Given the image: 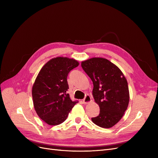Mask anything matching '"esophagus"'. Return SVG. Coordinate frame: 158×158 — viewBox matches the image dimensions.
I'll return each instance as SVG.
<instances>
[{
  "mask_svg": "<svg viewBox=\"0 0 158 158\" xmlns=\"http://www.w3.org/2000/svg\"><path fill=\"white\" fill-rule=\"evenodd\" d=\"M91 102H92V98H91L90 95H85V97L83 99V103L84 104H87V103H89Z\"/></svg>",
  "mask_w": 158,
  "mask_h": 158,
  "instance_id": "1",
  "label": "esophagus"
}]
</instances>
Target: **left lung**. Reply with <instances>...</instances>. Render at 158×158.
Segmentation results:
<instances>
[{"instance_id": "1", "label": "left lung", "mask_w": 158, "mask_h": 158, "mask_svg": "<svg viewBox=\"0 0 158 158\" xmlns=\"http://www.w3.org/2000/svg\"><path fill=\"white\" fill-rule=\"evenodd\" d=\"M81 66L92 80V94L98 104V116L92 118L95 125L109 128L121 120L129 103L126 78L117 66L103 58L95 57L82 61Z\"/></svg>"}]
</instances>
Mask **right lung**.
<instances>
[{
  "mask_svg": "<svg viewBox=\"0 0 158 158\" xmlns=\"http://www.w3.org/2000/svg\"><path fill=\"white\" fill-rule=\"evenodd\" d=\"M79 63L67 57H56L43 66L32 87V98L37 115L49 125H58L67 118L78 103L67 94V76Z\"/></svg>",
  "mask_w": 158,
  "mask_h": 158,
  "instance_id": "1",
  "label": "right lung"
}]
</instances>
